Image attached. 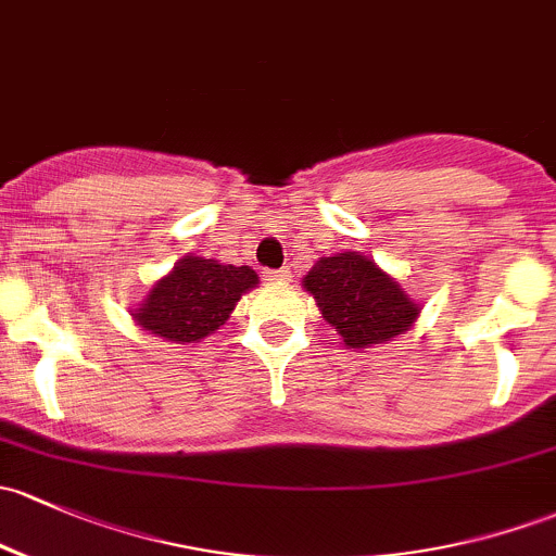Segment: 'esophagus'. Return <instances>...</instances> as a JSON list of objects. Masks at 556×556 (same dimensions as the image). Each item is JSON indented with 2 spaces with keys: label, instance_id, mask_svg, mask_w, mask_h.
<instances>
[{
  "label": "esophagus",
  "instance_id": "1",
  "mask_svg": "<svg viewBox=\"0 0 556 556\" xmlns=\"http://www.w3.org/2000/svg\"><path fill=\"white\" fill-rule=\"evenodd\" d=\"M263 279H266L268 285H282L290 279V271L288 268H274V271H263Z\"/></svg>",
  "mask_w": 556,
  "mask_h": 556
}]
</instances>
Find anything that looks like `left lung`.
I'll return each mask as SVG.
<instances>
[{
  "mask_svg": "<svg viewBox=\"0 0 556 556\" xmlns=\"http://www.w3.org/2000/svg\"><path fill=\"white\" fill-rule=\"evenodd\" d=\"M301 285L317 301L325 323L354 352L394 341L416 325L424 308L400 279L356 250L319 258Z\"/></svg>",
  "mask_w": 556,
  "mask_h": 556,
  "instance_id": "left-lung-1",
  "label": "left lung"
}]
</instances>
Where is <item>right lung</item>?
<instances>
[{
	"label": "right lung",
	"instance_id": "obj_1",
	"mask_svg": "<svg viewBox=\"0 0 556 556\" xmlns=\"http://www.w3.org/2000/svg\"><path fill=\"white\" fill-rule=\"evenodd\" d=\"M258 282L250 266L189 253L151 285L143 301L130 308V317L151 336L189 346L220 330L239 298L258 288Z\"/></svg>",
	"mask_w": 556,
	"mask_h": 556
}]
</instances>
